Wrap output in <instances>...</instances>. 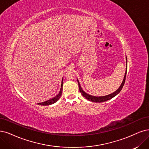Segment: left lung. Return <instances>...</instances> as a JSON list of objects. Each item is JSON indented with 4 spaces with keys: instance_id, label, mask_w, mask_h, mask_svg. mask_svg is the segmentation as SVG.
Instances as JSON below:
<instances>
[{
    "instance_id": "8db88e82",
    "label": "left lung",
    "mask_w": 149,
    "mask_h": 149,
    "mask_svg": "<svg viewBox=\"0 0 149 149\" xmlns=\"http://www.w3.org/2000/svg\"><path fill=\"white\" fill-rule=\"evenodd\" d=\"M126 63H127V58H126ZM126 72H127V64H126V72H125L124 79H123V80L122 81V84H121L120 86L118 88L117 90H116L115 92L111 93V94L106 95V96H91L90 95L87 94V93H85L83 90V89L81 88V86L80 85V83H79V80H77V82H78L79 86L80 92L81 93V94L82 95V96H83L84 97H85L86 99V100H89L90 101H92V102H103L107 101H108L109 100H111L112 98H113L115 96H117L118 94V93L121 91V90H122L123 86V85L125 84V82Z\"/></svg>"
}]
</instances>
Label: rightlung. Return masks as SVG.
<instances>
[{"label":"right lung","mask_w":149,"mask_h":149,"mask_svg":"<svg viewBox=\"0 0 149 149\" xmlns=\"http://www.w3.org/2000/svg\"><path fill=\"white\" fill-rule=\"evenodd\" d=\"M63 79H62V81H61V89H60V91L58 93V95H57L56 96L53 97L52 99H50L47 101L43 102H40L38 103V105L40 106H48V105H51V104H53L54 103L56 102V101H58V100L60 98L61 96L62 95V91H63Z\"/></svg>","instance_id":"1"}]
</instances>
